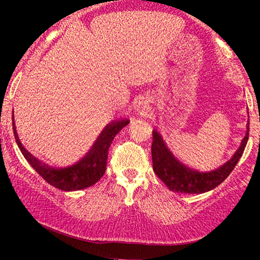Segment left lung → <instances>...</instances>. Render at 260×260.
Instances as JSON below:
<instances>
[{"mask_svg":"<svg viewBox=\"0 0 260 260\" xmlns=\"http://www.w3.org/2000/svg\"><path fill=\"white\" fill-rule=\"evenodd\" d=\"M248 136L249 121L247 123L246 136L234 156L216 170L210 172H199L197 170L187 168L184 164L176 159L166 143L164 142L162 137L156 131H153L151 157H153L154 172L172 192L188 193V194H194V193L199 194V193L208 192L222 183L231 174L236 164L242 156L244 148L248 142Z\"/></svg>","mask_w":260,"mask_h":260,"instance_id":"8db88e82","label":"left lung"}]
</instances>
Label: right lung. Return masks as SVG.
I'll return each instance as SVG.
<instances>
[{
  "label": "right lung",
  "mask_w": 260,
  "mask_h": 260,
  "mask_svg": "<svg viewBox=\"0 0 260 260\" xmlns=\"http://www.w3.org/2000/svg\"><path fill=\"white\" fill-rule=\"evenodd\" d=\"M129 123V120L112 121L104 128L103 132L95 140L90 150L86 153L83 159L72 166H68L64 169H55L45 165V164L39 161L29 153L26 149L23 147L20 143L16 131L13 121V133L14 138L20 149L22 154L31 165V168L38 172L41 177L44 178L47 183L51 186L58 188L61 190H79L84 189L86 187H90L96 183L98 181L103 177L106 171V161L107 154H109V148L111 145L113 138L124 126Z\"/></svg>",
  "instance_id": "obj_1"
}]
</instances>
